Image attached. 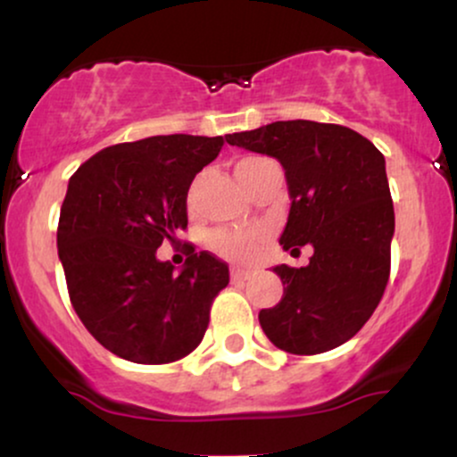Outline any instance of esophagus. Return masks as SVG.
<instances>
[{"instance_id":"esophagus-1","label":"esophagus","mask_w":457,"mask_h":457,"mask_svg":"<svg viewBox=\"0 0 457 457\" xmlns=\"http://www.w3.org/2000/svg\"><path fill=\"white\" fill-rule=\"evenodd\" d=\"M251 277L249 269H243V266H232V279L234 281H245Z\"/></svg>"}]
</instances>
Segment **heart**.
Masks as SVG:
<instances>
[{"label": "heart", "mask_w": 457, "mask_h": 457, "mask_svg": "<svg viewBox=\"0 0 457 457\" xmlns=\"http://www.w3.org/2000/svg\"><path fill=\"white\" fill-rule=\"evenodd\" d=\"M264 159H258V156H249V159H240L236 162L234 171L236 174H243L245 170H249L251 165H255V162H260ZM262 238V232L260 229H255V232H249V234H238V232H217L212 234L211 238H208V243L214 251H219L221 255H228V258H249L251 253H253L255 245H258V240Z\"/></svg>", "instance_id": "b5f03b06"}]
</instances>
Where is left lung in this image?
Returning a JSON list of instances; mask_svg holds the SVG:
<instances>
[{"label": "left lung", "mask_w": 457, "mask_h": 457, "mask_svg": "<svg viewBox=\"0 0 457 457\" xmlns=\"http://www.w3.org/2000/svg\"><path fill=\"white\" fill-rule=\"evenodd\" d=\"M225 139L281 162L292 204L279 245L313 249L307 266L272 269L283 296L260 312L262 330L292 354L345 344L378 307L389 281L395 212L385 156L356 130L312 120L272 122Z\"/></svg>", "instance_id": "left-lung-1"}]
</instances>
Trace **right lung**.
Masks as SVG:
<instances>
[{
	"instance_id": "right-lung-1",
	"label": "right lung",
	"mask_w": 457,
	"mask_h": 457,
	"mask_svg": "<svg viewBox=\"0 0 457 457\" xmlns=\"http://www.w3.org/2000/svg\"><path fill=\"white\" fill-rule=\"evenodd\" d=\"M221 145L223 137L156 135L96 152L68 180L57 253L77 316L109 353L161 365L204 339L228 264L188 246L176 272L156 249L187 228L188 187Z\"/></svg>"
}]
</instances>
